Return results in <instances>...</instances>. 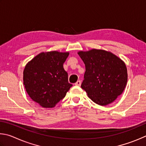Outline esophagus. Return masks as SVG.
Instances as JSON below:
<instances>
[{
  "label": "esophagus",
  "mask_w": 146,
  "mask_h": 146,
  "mask_svg": "<svg viewBox=\"0 0 146 146\" xmlns=\"http://www.w3.org/2000/svg\"><path fill=\"white\" fill-rule=\"evenodd\" d=\"M81 81L79 80V81H78L77 82H76V83H75V85H76V86H81Z\"/></svg>",
  "instance_id": "1"
}]
</instances>
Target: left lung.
Wrapping results in <instances>:
<instances>
[{"label":"left lung","mask_w":146,"mask_h":146,"mask_svg":"<svg viewBox=\"0 0 146 146\" xmlns=\"http://www.w3.org/2000/svg\"><path fill=\"white\" fill-rule=\"evenodd\" d=\"M78 54L86 69L81 88L99 105L111 103L126 87L127 73L124 61L104 50L92 49Z\"/></svg>","instance_id":"left-lung-1"}]
</instances>
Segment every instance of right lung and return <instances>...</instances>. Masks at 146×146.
I'll list each match as a JSON object with an SVG mask.
<instances>
[{
	"mask_svg": "<svg viewBox=\"0 0 146 146\" xmlns=\"http://www.w3.org/2000/svg\"><path fill=\"white\" fill-rule=\"evenodd\" d=\"M69 52L58 51L42 52L27 63L24 70V85L32 100L43 108H52L72 85L63 63Z\"/></svg>",
	"mask_w": 146,
	"mask_h": 146,
	"instance_id": "right-lung-1",
	"label": "right lung"
}]
</instances>
